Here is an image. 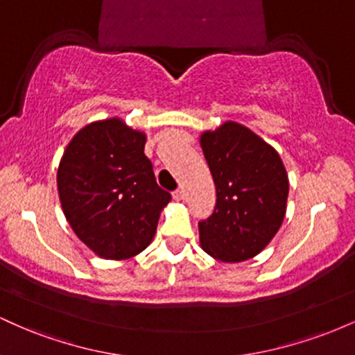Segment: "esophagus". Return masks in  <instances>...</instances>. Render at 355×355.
Returning <instances> with one entry per match:
<instances>
[{"label": "esophagus", "mask_w": 355, "mask_h": 355, "mask_svg": "<svg viewBox=\"0 0 355 355\" xmlns=\"http://www.w3.org/2000/svg\"><path fill=\"white\" fill-rule=\"evenodd\" d=\"M173 198L175 200H183L185 198V191H183V189H177L173 191Z\"/></svg>", "instance_id": "1"}]
</instances>
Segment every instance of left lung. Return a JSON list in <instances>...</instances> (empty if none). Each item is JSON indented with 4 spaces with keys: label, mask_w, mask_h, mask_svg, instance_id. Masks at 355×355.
<instances>
[{
    "label": "left lung",
    "mask_w": 355,
    "mask_h": 355,
    "mask_svg": "<svg viewBox=\"0 0 355 355\" xmlns=\"http://www.w3.org/2000/svg\"><path fill=\"white\" fill-rule=\"evenodd\" d=\"M200 145L217 189L214 214L198 222L202 248L222 262L252 259L284 222L288 180L282 160L235 121L203 133Z\"/></svg>",
    "instance_id": "8db88e82"
}]
</instances>
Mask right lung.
<instances>
[{
	"mask_svg": "<svg viewBox=\"0 0 355 355\" xmlns=\"http://www.w3.org/2000/svg\"><path fill=\"white\" fill-rule=\"evenodd\" d=\"M145 135L118 118L80 130L64 150L58 193L64 217L103 259L140 254L152 242L160 210L172 200L144 153Z\"/></svg>",
	"mask_w": 355,
	"mask_h": 355,
	"instance_id": "1",
	"label": "right lung"
}]
</instances>
